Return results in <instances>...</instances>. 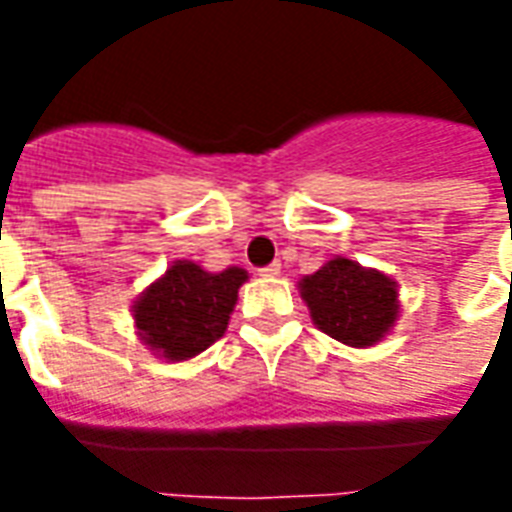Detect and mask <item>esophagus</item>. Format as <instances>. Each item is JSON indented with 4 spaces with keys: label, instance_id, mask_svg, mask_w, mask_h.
I'll return each mask as SVG.
<instances>
[{
    "label": "esophagus",
    "instance_id": "1",
    "mask_svg": "<svg viewBox=\"0 0 512 512\" xmlns=\"http://www.w3.org/2000/svg\"><path fill=\"white\" fill-rule=\"evenodd\" d=\"M279 271H282V266H279V263H271V266L260 268V277L274 279V277H279Z\"/></svg>",
    "mask_w": 512,
    "mask_h": 512
}]
</instances>
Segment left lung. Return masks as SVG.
<instances>
[{
	"instance_id": "1",
	"label": "left lung",
	"mask_w": 512,
	"mask_h": 512,
	"mask_svg": "<svg viewBox=\"0 0 512 512\" xmlns=\"http://www.w3.org/2000/svg\"><path fill=\"white\" fill-rule=\"evenodd\" d=\"M299 293L312 323L348 348L378 345L400 318L395 279L343 255L301 277Z\"/></svg>"
}]
</instances>
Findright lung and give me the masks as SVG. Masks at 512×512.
Here are the masks:
<instances>
[{
	"label": "right lung",
	"instance_id": "right-lung-1",
	"mask_svg": "<svg viewBox=\"0 0 512 512\" xmlns=\"http://www.w3.org/2000/svg\"><path fill=\"white\" fill-rule=\"evenodd\" d=\"M246 279L238 266L205 271L194 260H175L131 307L139 343L158 359L189 362L227 332Z\"/></svg>",
	"mask_w": 512,
	"mask_h": 512
}]
</instances>
